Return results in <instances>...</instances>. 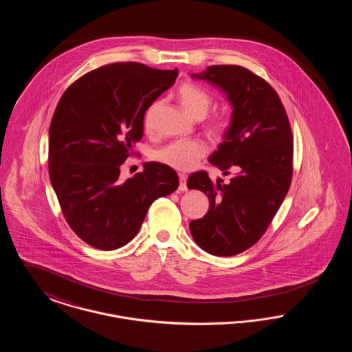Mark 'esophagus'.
Segmentation results:
<instances>
[{"mask_svg": "<svg viewBox=\"0 0 352 352\" xmlns=\"http://www.w3.org/2000/svg\"><path fill=\"white\" fill-rule=\"evenodd\" d=\"M186 182H187V177L186 175H184V174H181L179 175V191H187V184H186Z\"/></svg>", "mask_w": 352, "mask_h": 352, "instance_id": "esophagus-1", "label": "esophagus"}]
</instances>
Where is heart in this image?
<instances>
[{
	"label": "heart",
	"instance_id": "1",
	"mask_svg": "<svg viewBox=\"0 0 352 352\" xmlns=\"http://www.w3.org/2000/svg\"><path fill=\"white\" fill-rule=\"evenodd\" d=\"M178 99L181 101L184 111L192 118H203L210 107L211 98L207 92L192 84H184L178 89ZM160 107V102L155 101L146 109L144 115V126L151 129L153 118ZM207 132L214 138H221L230 129V118L226 115H220L211 118L206 126ZM207 154V146L197 140H178L166 146H162L153 153V158L164 164L168 168L177 171H188L195 168V165L203 160Z\"/></svg>",
	"mask_w": 352,
	"mask_h": 352
}]
</instances>
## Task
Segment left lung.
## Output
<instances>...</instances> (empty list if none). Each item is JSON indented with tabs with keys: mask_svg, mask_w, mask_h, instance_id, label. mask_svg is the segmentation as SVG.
<instances>
[{
	"mask_svg": "<svg viewBox=\"0 0 352 352\" xmlns=\"http://www.w3.org/2000/svg\"><path fill=\"white\" fill-rule=\"evenodd\" d=\"M191 78L219 88L232 107L230 129L208 161L228 184L206 171L187 187L208 197L210 208L190 223L195 243L214 256L248 250L268 228L283 204L293 173V137L284 105L264 79L240 66H210Z\"/></svg>",
	"mask_w": 352,
	"mask_h": 352,
	"instance_id": "1",
	"label": "left lung"
}]
</instances>
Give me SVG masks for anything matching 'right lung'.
<instances>
[{"mask_svg":"<svg viewBox=\"0 0 352 352\" xmlns=\"http://www.w3.org/2000/svg\"><path fill=\"white\" fill-rule=\"evenodd\" d=\"M178 69L112 63L71 84L54 112L49 141L51 186L68 226L87 244L113 251L138 232L151 203L178 188L158 162L120 182V168L142 138L144 115Z\"/></svg>","mask_w":352,"mask_h":352,"instance_id":"add662e5","label":"right lung"}]
</instances>
